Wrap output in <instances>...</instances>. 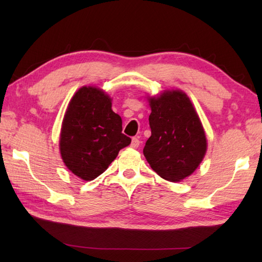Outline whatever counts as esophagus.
<instances>
[{"instance_id": "esophagus-1", "label": "esophagus", "mask_w": 262, "mask_h": 262, "mask_svg": "<svg viewBox=\"0 0 262 262\" xmlns=\"http://www.w3.org/2000/svg\"><path fill=\"white\" fill-rule=\"evenodd\" d=\"M140 140H138L137 137H133L132 138V143H130V146L133 147V148H137L138 146H140Z\"/></svg>"}]
</instances>
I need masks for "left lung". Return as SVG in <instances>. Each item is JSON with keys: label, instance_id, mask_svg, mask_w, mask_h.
<instances>
[{"label": "left lung", "instance_id": "8db88e82", "mask_svg": "<svg viewBox=\"0 0 262 262\" xmlns=\"http://www.w3.org/2000/svg\"><path fill=\"white\" fill-rule=\"evenodd\" d=\"M152 135L143 153L163 179L178 182L190 176L202 162L207 141L193 105L185 92L164 91L148 99Z\"/></svg>", "mask_w": 262, "mask_h": 262}]
</instances>
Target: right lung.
<instances>
[{
	"mask_svg": "<svg viewBox=\"0 0 262 262\" xmlns=\"http://www.w3.org/2000/svg\"><path fill=\"white\" fill-rule=\"evenodd\" d=\"M122 121L111 109V98L99 88L82 86L71 99L59 137L68 169L81 179H96L132 140L121 133Z\"/></svg>",
	"mask_w": 262,
	"mask_h": 262,
	"instance_id": "right-lung-1",
	"label": "right lung"
}]
</instances>
